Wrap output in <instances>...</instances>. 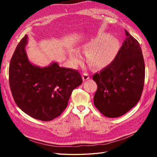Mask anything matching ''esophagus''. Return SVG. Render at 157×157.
I'll return each mask as SVG.
<instances>
[{
  "mask_svg": "<svg viewBox=\"0 0 157 157\" xmlns=\"http://www.w3.org/2000/svg\"><path fill=\"white\" fill-rule=\"evenodd\" d=\"M82 78H83V80L86 81V80H88V79H90V75H89L88 73H84V74L82 75Z\"/></svg>",
  "mask_w": 157,
  "mask_h": 157,
  "instance_id": "1",
  "label": "esophagus"
}]
</instances>
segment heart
<instances>
[{
  "label": "heart",
  "mask_w": 157,
  "mask_h": 157,
  "mask_svg": "<svg viewBox=\"0 0 157 157\" xmlns=\"http://www.w3.org/2000/svg\"><path fill=\"white\" fill-rule=\"evenodd\" d=\"M120 48L119 40L108 34H102L92 38L84 45L86 59L91 66L96 68L105 67L111 64L116 57ZM70 59L73 63H78L81 55L78 50L69 52Z\"/></svg>",
  "instance_id": "obj_1"
}]
</instances>
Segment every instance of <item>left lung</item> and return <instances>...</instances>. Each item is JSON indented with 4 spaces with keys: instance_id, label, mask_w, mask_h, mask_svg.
Listing matches in <instances>:
<instances>
[{
    "instance_id": "8db88e82",
    "label": "left lung",
    "mask_w": 157,
    "mask_h": 157,
    "mask_svg": "<svg viewBox=\"0 0 157 157\" xmlns=\"http://www.w3.org/2000/svg\"><path fill=\"white\" fill-rule=\"evenodd\" d=\"M127 37L115 59L93 75L98 86L94 103L103 115H124L140 99L144 84L145 65L138 42L125 29Z\"/></svg>"
}]
</instances>
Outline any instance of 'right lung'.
I'll use <instances>...</instances> for the list:
<instances>
[{"label": "right lung", "instance_id": "obj_1", "mask_svg": "<svg viewBox=\"0 0 157 157\" xmlns=\"http://www.w3.org/2000/svg\"><path fill=\"white\" fill-rule=\"evenodd\" d=\"M25 35L17 46L9 65V85L19 107L32 117L48 121L66 109L72 91L82 83L75 69L61 67L56 62L40 67L29 61Z\"/></svg>", "mask_w": 157, "mask_h": 157}]
</instances>
